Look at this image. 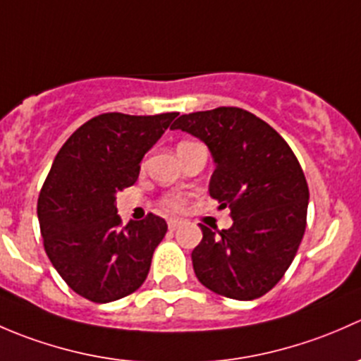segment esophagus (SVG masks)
<instances>
[{"label": "esophagus", "mask_w": 361, "mask_h": 361, "mask_svg": "<svg viewBox=\"0 0 361 361\" xmlns=\"http://www.w3.org/2000/svg\"><path fill=\"white\" fill-rule=\"evenodd\" d=\"M180 225H181V220H178V218H171V220L167 221V227H169V231H176Z\"/></svg>", "instance_id": "esophagus-1"}]
</instances>
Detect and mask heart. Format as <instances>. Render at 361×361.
<instances>
[{
  "instance_id": "obj_1",
  "label": "heart",
  "mask_w": 361,
  "mask_h": 361,
  "mask_svg": "<svg viewBox=\"0 0 361 361\" xmlns=\"http://www.w3.org/2000/svg\"><path fill=\"white\" fill-rule=\"evenodd\" d=\"M185 143H188V141H185ZM185 143H180V145H185ZM164 204H166L167 207H171V209H181L185 204V199L181 197L180 194H171L164 199Z\"/></svg>"
}]
</instances>
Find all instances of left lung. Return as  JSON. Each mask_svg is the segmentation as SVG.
<instances>
[{
  "instance_id": "obj_1",
  "label": "left lung",
  "mask_w": 361,
  "mask_h": 361,
  "mask_svg": "<svg viewBox=\"0 0 361 361\" xmlns=\"http://www.w3.org/2000/svg\"><path fill=\"white\" fill-rule=\"evenodd\" d=\"M171 129L199 137L211 152L209 195L231 207L232 227L192 251L195 276L211 292L253 300L278 285L300 246L309 188L292 148L269 123L241 108L181 115Z\"/></svg>"
}]
</instances>
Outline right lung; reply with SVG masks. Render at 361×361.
I'll use <instances>...</instances> for the list:
<instances>
[{
  "instance_id": "obj_1",
  "label": "right lung",
  "mask_w": 361,
  "mask_h": 361,
  "mask_svg": "<svg viewBox=\"0 0 361 361\" xmlns=\"http://www.w3.org/2000/svg\"><path fill=\"white\" fill-rule=\"evenodd\" d=\"M178 113H103L75 130L54 159L38 197L43 246L69 288L97 304L136 292L167 232L157 214L123 227L116 194Z\"/></svg>"
}]
</instances>
